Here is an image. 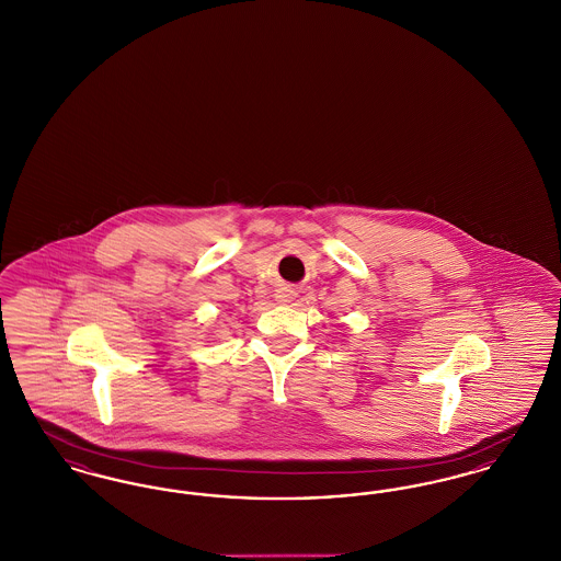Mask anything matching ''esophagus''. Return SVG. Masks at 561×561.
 <instances>
[{"label": "esophagus", "mask_w": 561, "mask_h": 561, "mask_svg": "<svg viewBox=\"0 0 561 561\" xmlns=\"http://www.w3.org/2000/svg\"><path fill=\"white\" fill-rule=\"evenodd\" d=\"M296 290L294 288H279L277 293H275V300L279 302V305H288V302H293L294 298H296Z\"/></svg>", "instance_id": "1"}]
</instances>
